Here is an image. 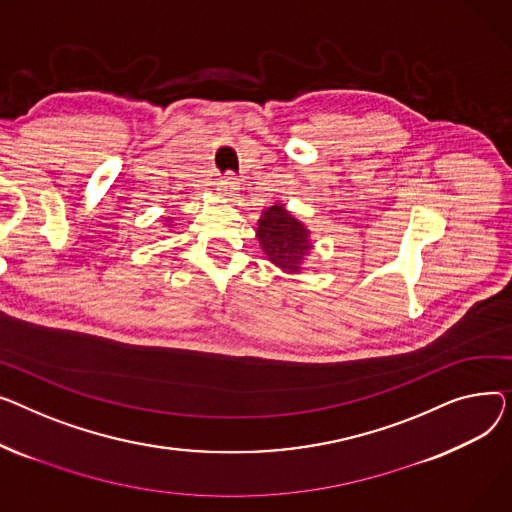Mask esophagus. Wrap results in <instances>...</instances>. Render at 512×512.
I'll list each match as a JSON object with an SVG mask.
<instances>
[{
  "label": "esophagus",
  "instance_id": "34e87169",
  "mask_svg": "<svg viewBox=\"0 0 512 512\" xmlns=\"http://www.w3.org/2000/svg\"><path fill=\"white\" fill-rule=\"evenodd\" d=\"M237 188H239V179H237L235 173H227V175L221 179V184H219V192H221L223 196H233V194L237 192Z\"/></svg>",
  "mask_w": 512,
  "mask_h": 512
}]
</instances>
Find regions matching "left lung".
Segmentation results:
<instances>
[{
	"mask_svg": "<svg viewBox=\"0 0 512 512\" xmlns=\"http://www.w3.org/2000/svg\"><path fill=\"white\" fill-rule=\"evenodd\" d=\"M256 237L266 258L283 273H299L312 252L310 231L283 204L268 206L260 215Z\"/></svg>",
	"mask_w": 512,
	"mask_h": 512,
	"instance_id": "8db88e82",
	"label": "left lung"
}]
</instances>
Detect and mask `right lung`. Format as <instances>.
Segmentation results:
<instances>
[{"instance_id":"add662e5","label":"right lung","mask_w":512,"mask_h":512,"mask_svg":"<svg viewBox=\"0 0 512 512\" xmlns=\"http://www.w3.org/2000/svg\"><path fill=\"white\" fill-rule=\"evenodd\" d=\"M167 221H171V219H167Z\"/></svg>"}]
</instances>
